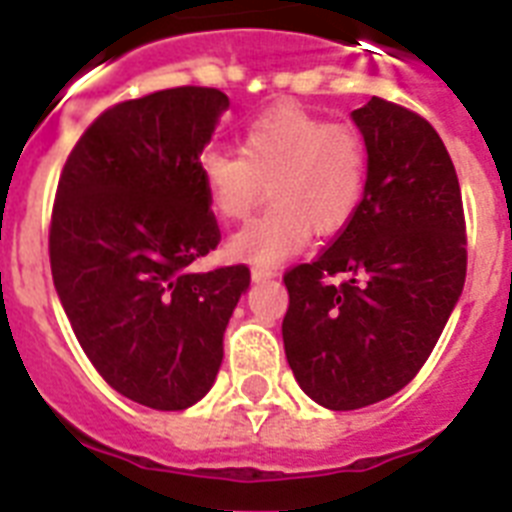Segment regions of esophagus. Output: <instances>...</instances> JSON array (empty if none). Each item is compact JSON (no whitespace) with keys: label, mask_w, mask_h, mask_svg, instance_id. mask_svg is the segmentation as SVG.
<instances>
[{"label":"esophagus","mask_w":512,"mask_h":512,"mask_svg":"<svg viewBox=\"0 0 512 512\" xmlns=\"http://www.w3.org/2000/svg\"><path fill=\"white\" fill-rule=\"evenodd\" d=\"M276 276V271H271V268H252V281H265V279H273Z\"/></svg>","instance_id":"obj_1"}]
</instances>
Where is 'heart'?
Returning a JSON list of instances; mask_svg holds the SVG:
<instances>
[{
    "instance_id": "heart-1",
    "label": "heart",
    "mask_w": 512,
    "mask_h": 512,
    "mask_svg": "<svg viewBox=\"0 0 512 512\" xmlns=\"http://www.w3.org/2000/svg\"><path fill=\"white\" fill-rule=\"evenodd\" d=\"M241 156L204 151L201 185L217 215L239 223L263 201L271 207L233 233L228 255L255 268H273L321 236L353 220L366 180L364 140L348 124L284 103L265 111L241 135Z\"/></svg>"
}]
</instances>
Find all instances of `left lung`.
Segmentation results:
<instances>
[{"mask_svg": "<svg viewBox=\"0 0 512 512\" xmlns=\"http://www.w3.org/2000/svg\"><path fill=\"white\" fill-rule=\"evenodd\" d=\"M350 119L366 146L364 199L332 247L284 276L281 324L295 380L332 412L377 404L414 380L468 268L460 180L438 132L382 98Z\"/></svg>", "mask_w": 512, "mask_h": 512, "instance_id": "8db88e82", "label": "left lung"}]
</instances>
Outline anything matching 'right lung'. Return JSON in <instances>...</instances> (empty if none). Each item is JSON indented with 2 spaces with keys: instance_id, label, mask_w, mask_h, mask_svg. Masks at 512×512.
<instances>
[{
  "instance_id": "add662e5",
  "label": "right lung",
  "mask_w": 512,
  "mask_h": 512,
  "mask_svg": "<svg viewBox=\"0 0 512 512\" xmlns=\"http://www.w3.org/2000/svg\"><path fill=\"white\" fill-rule=\"evenodd\" d=\"M228 95L175 87L108 108L68 156L50 228L55 292L100 377L180 412L207 396L247 265L193 273L217 247L199 175Z\"/></svg>"
}]
</instances>
